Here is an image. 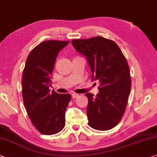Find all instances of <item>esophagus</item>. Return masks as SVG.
Here are the masks:
<instances>
[{
    "instance_id": "esophagus-1",
    "label": "esophagus",
    "mask_w": 157,
    "mask_h": 157,
    "mask_svg": "<svg viewBox=\"0 0 157 157\" xmlns=\"http://www.w3.org/2000/svg\"><path fill=\"white\" fill-rule=\"evenodd\" d=\"M78 94H77V93H71V97H72V98H74V99H75V98H77L78 97Z\"/></svg>"
}]
</instances>
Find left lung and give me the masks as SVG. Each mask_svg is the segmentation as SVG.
Listing matches in <instances>:
<instances>
[{"mask_svg": "<svg viewBox=\"0 0 157 157\" xmlns=\"http://www.w3.org/2000/svg\"><path fill=\"white\" fill-rule=\"evenodd\" d=\"M71 43L88 59L93 80L100 83V93L95 97L90 93L86 94L88 125L98 131L112 129L121 120L131 92L126 57L114 41L101 36L74 39Z\"/></svg>", "mask_w": 157, "mask_h": 157, "instance_id": "8db88e82", "label": "left lung"}]
</instances>
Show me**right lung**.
Masks as SVG:
<instances>
[{
  "label": "right lung",
  "instance_id": "obj_1",
  "mask_svg": "<svg viewBox=\"0 0 157 157\" xmlns=\"http://www.w3.org/2000/svg\"><path fill=\"white\" fill-rule=\"evenodd\" d=\"M69 41L51 40L40 43L31 50L22 74L24 105L32 124L40 133L54 135L65 126V111L70 94H58L49 87L58 52Z\"/></svg>",
  "mask_w": 157,
  "mask_h": 157
}]
</instances>
